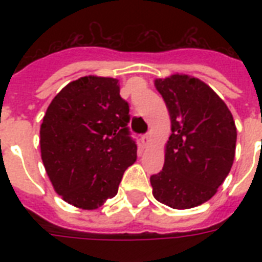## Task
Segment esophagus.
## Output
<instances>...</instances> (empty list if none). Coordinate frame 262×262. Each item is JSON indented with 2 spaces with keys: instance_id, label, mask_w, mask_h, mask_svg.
I'll return each instance as SVG.
<instances>
[{
  "instance_id": "1",
  "label": "esophagus",
  "mask_w": 262,
  "mask_h": 262,
  "mask_svg": "<svg viewBox=\"0 0 262 262\" xmlns=\"http://www.w3.org/2000/svg\"><path fill=\"white\" fill-rule=\"evenodd\" d=\"M149 144H151V136H149V135L141 136V145L145 148V147H148Z\"/></svg>"
}]
</instances>
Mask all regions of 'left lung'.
Segmentation results:
<instances>
[{
    "mask_svg": "<svg viewBox=\"0 0 262 262\" xmlns=\"http://www.w3.org/2000/svg\"><path fill=\"white\" fill-rule=\"evenodd\" d=\"M171 119L162 171L151 177L152 194L174 209L212 199L234 163L236 127L231 111L208 84L187 75L156 79Z\"/></svg>",
    "mask_w": 262,
    "mask_h": 262,
    "instance_id": "1",
    "label": "left lung"
}]
</instances>
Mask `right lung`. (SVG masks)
Segmentation results:
<instances>
[{
	"label": "right lung",
	"mask_w": 262,
	"mask_h": 262,
	"mask_svg": "<svg viewBox=\"0 0 262 262\" xmlns=\"http://www.w3.org/2000/svg\"><path fill=\"white\" fill-rule=\"evenodd\" d=\"M129 119V104L113 77L84 76L55 95L40 125V155L63 201L96 209L117 194L137 159Z\"/></svg>",
	"instance_id": "add662e5"
}]
</instances>
